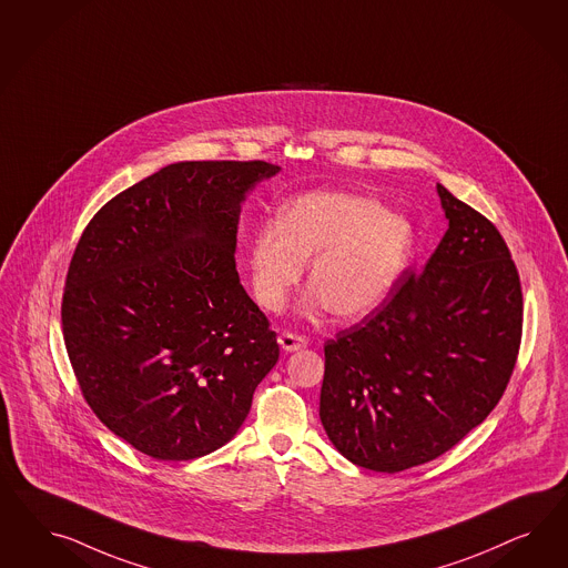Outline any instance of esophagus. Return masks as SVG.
Segmentation results:
<instances>
[{"instance_id": "1", "label": "esophagus", "mask_w": 568, "mask_h": 568, "mask_svg": "<svg viewBox=\"0 0 568 568\" xmlns=\"http://www.w3.org/2000/svg\"><path fill=\"white\" fill-rule=\"evenodd\" d=\"M278 345H281L283 352H295V349L306 347V339L295 335V333H281L278 335Z\"/></svg>"}]
</instances>
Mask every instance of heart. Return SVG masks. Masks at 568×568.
I'll use <instances>...</instances> for the list:
<instances>
[{
    "instance_id": "heart-1",
    "label": "heart",
    "mask_w": 568,
    "mask_h": 568,
    "mask_svg": "<svg viewBox=\"0 0 568 568\" xmlns=\"http://www.w3.org/2000/svg\"><path fill=\"white\" fill-rule=\"evenodd\" d=\"M413 223L371 195L312 191L266 221L250 241V283L260 310L278 312L304 275L302 316L331 310L361 321L394 293L413 262Z\"/></svg>"
}]
</instances>
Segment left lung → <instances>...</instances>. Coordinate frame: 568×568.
Instances as JSON below:
<instances>
[{
    "instance_id": "left-lung-1",
    "label": "left lung",
    "mask_w": 568,
    "mask_h": 568,
    "mask_svg": "<svg viewBox=\"0 0 568 568\" xmlns=\"http://www.w3.org/2000/svg\"><path fill=\"white\" fill-rule=\"evenodd\" d=\"M446 235L418 275L325 344L321 423L349 463L399 473L481 425L520 345L523 293L498 229L437 183Z\"/></svg>"
}]
</instances>
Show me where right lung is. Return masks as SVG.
Instances as JSON below:
<instances>
[{"mask_svg": "<svg viewBox=\"0 0 568 568\" xmlns=\"http://www.w3.org/2000/svg\"><path fill=\"white\" fill-rule=\"evenodd\" d=\"M278 171L169 164L112 197L77 243L62 297L72 371L103 425L155 460L231 442L278 361L235 268L241 204Z\"/></svg>", "mask_w": 568, "mask_h": 568, "instance_id": "right-lung-1", "label": "right lung"}]
</instances>
